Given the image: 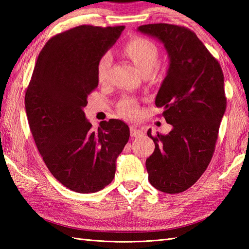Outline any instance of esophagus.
<instances>
[{
	"mask_svg": "<svg viewBox=\"0 0 249 249\" xmlns=\"http://www.w3.org/2000/svg\"><path fill=\"white\" fill-rule=\"evenodd\" d=\"M141 135H143V130L137 128L136 126H130V136L133 138H137V137H140Z\"/></svg>",
	"mask_w": 249,
	"mask_h": 249,
	"instance_id": "esophagus-1",
	"label": "esophagus"
}]
</instances>
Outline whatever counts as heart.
Instances as JSON below:
<instances>
[{"instance_id":"1","label":"heart","mask_w":249,"mask_h":249,"mask_svg":"<svg viewBox=\"0 0 249 249\" xmlns=\"http://www.w3.org/2000/svg\"><path fill=\"white\" fill-rule=\"evenodd\" d=\"M124 53L133 61L134 64L138 67V70L143 73L152 72L158 64L157 47L149 39L136 37L129 40L124 46ZM111 64V56L108 53H105L99 57L96 65V76L98 82L103 83L108 78V72ZM119 111L125 118H135L138 114V104L135 99L126 98L122 100L119 105Z\"/></svg>"}]
</instances>
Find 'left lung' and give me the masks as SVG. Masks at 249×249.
Wrapping results in <instances>:
<instances>
[{"label":"left lung","mask_w":249,"mask_h":249,"mask_svg":"<svg viewBox=\"0 0 249 249\" xmlns=\"http://www.w3.org/2000/svg\"><path fill=\"white\" fill-rule=\"evenodd\" d=\"M141 33L155 37L169 55V68L155 105L172 130L147 136L155 150L145 161L149 181L166 194H178L198 181L212 160L227 99L218 61L187 28L145 24Z\"/></svg>","instance_id":"obj_1"}]
</instances>
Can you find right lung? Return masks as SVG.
<instances>
[{"label":"right lung","mask_w":249,"mask_h":249,"mask_svg":"<svg viewBox=\"0 0 249 249\" xmlns=\"http://www.w3.org/2000/svg\"><path fill=\"white\" fill-rule=\"evenodd\" d=\"M124 29L79 25L53 36L39 52L26 89L37 149L52 176L72 192L96 193L112 182L115 160L129 139L123 121H104L94 131L83 112L98 86L99 57Z\"/></svg>","instance_id":"add662e5"}]
</instances>
